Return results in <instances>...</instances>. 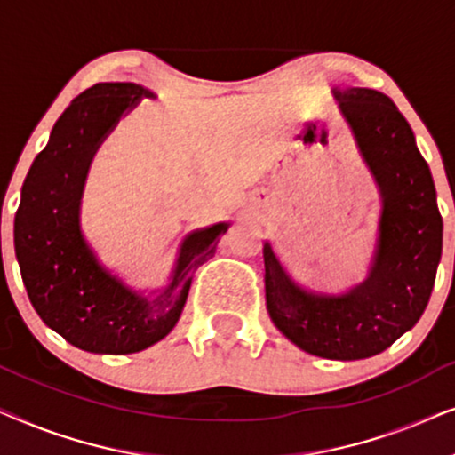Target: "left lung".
<instances>
[{
    "label": "left lung",
    "instance_id": "obj_1",
    "mask_svg": "<svg viewBox=\"0 0 455 455\" xmlns=\"http://www.w3.org/2000/svg\"><path fill=\"white\" fill-rule=\"evenodd\" d=\"M358 153L375 180L381 213L363 282L341 291L296 282L265 242L267 310L300 350L360 360L394 344L425 313L443 244V221L427 161L395 103L372 89H331Z\"/></svg>",
    "mask_w": 455,
    "mask_h": 455
}]
</instances>
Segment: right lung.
<instances>
[{"instance_id": "right-lung-1", "label": "right lung", "mask_w": 455, "mask_h": 455, "mask_svg": "<svg viewBox=\"0 0 455 455\" xmlns=\"http://www.w3.org/2000/svg\"><path fill=\"white\" fill-rule=\"evenodd\" d=\"M153 91L99 83L74 99L22 184L14 246L36 315L68 344L92 354H134L176 327L192 275L215 252L229 223L196 229L178 248L164 288L136 290L108 269L80 226L91 164L117 122Z\"/></svg>"}]
</instances>
